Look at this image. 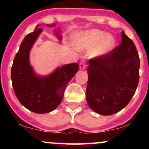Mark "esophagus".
<instances>
[{"label": "esophagus", "mask_w": 149, "mask_h": 149, "mask_svg": "<svg viewBox=\"0 0 149 149\" xmlns=\"http://www.w3.org/2000/svg\"><path fill=\"white\" fill-rule=\"evenodd\" d=\"M85 68H86V64H85V61H81L80 62V64H79V68H80L81 70H84Z\"/></svg>", "instance_id": "obj_1"}]
</instances>
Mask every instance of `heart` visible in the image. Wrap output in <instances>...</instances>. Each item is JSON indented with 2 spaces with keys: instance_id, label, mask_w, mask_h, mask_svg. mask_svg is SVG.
I'll use <instances>...</instances> for the list:
<instances>
[{
  "instance_id": "heart-1",
  "label": "heart",
  "mask_w": 149,
  "mask_h": 149,
  "mask_svg": "<svg viewBox=\"0 0 149 149\" xmlns=\"http://www.w3.org/2000/svg\"><path fill=\"white\" fill-rule=\"evenodd\" d=\"M115 40L111 34L102 30H88L79 32L73 37V45L77 50L86 52L90 50L92 58H101L113 49Z\"/></svg>"
}]
</instances>
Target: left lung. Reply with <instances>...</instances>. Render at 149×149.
Listing matches in <instances>:
<instances>
[{
	"mask_svg": "<svg viewBox=\"0 0 149 149\" xmlns=\"http://www.w3.org/2000/svg\"><path fill=\"white\" fill-rule=\"evenodd\" d=\"M88 63L89 107L102 115L121 111L134 96L139 81L140 59L134 42L123 31L121 44L109 54Z\"/></svg>",
	"mask_w": 149,
	"mask_h": 149,
	"instance_id": "1",
	"label": "left lung"
}]
</instances>
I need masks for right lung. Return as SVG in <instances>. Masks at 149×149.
Here are the masks:
<instances>
[{"instance_id": "add662e5", "label": "right lung", "mask_w": 149, "mask_h": 149, "mask_svg": "<svg viewBox=\"0 0 149 149\" xmlns=\"http://www.w3.org/2000/svg\"><path fill=\"white\" fill-rule=\"evenodd\" d=\"M56 24H46L54 27ZM38 24L20 45L11 68L12 85L16 97L26 109L35 113L44 114L56 109L64 97L66 85L79 70V64L72 63L58 67L47 76H40L34 72L30 63V52L42 32ZM62 40L60 28L54 31Z\"/></svg>"}]
</instances>
